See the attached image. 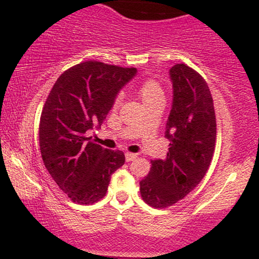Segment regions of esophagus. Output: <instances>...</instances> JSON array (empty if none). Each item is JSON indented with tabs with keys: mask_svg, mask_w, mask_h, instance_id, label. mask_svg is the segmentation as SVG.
<instances>
[{
	"mask_svg": "<svg viewBox=\"0 0 259 259\" xmlns=\"http://www.w3.org/2000/svg\"><path fill=\"white\" fill-rule=\"evenodd\" d=\"M136 157H138V154L136 153H130V152H126L125 153V159H126V162H130V160H134L136 158Z\"/></svg>",
	"mask_w": 259,
	"mask_h": 259,
	"instance_id": "obj_1",
	"label": "esophagus"
}]
</instances>
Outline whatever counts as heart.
Returning <instances> with one entry per match:
<instances>
[{"instance_id": "heart-1", "label": "heart", "mask_w": 259, "mask_h": 259, "mask_svg": "<svg viewBox=\"0 0 259 259\" xmlns=\"http://www.w3.org/2000/svg\"><path fill=\"white\" fill-rule=\"evenodd\" d=\"M139 94L145 106L151 105V103L154 102H158V101L164 102V90H163L162 85H160L156 79H145L139 86ZM119 103L120 97L117 96L114 99V102H113V106L118 107Z\"/></svg>"}]
</instances>
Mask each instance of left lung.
<instances>
[{
	"label": "left lung",
	"mask_w": 259,
	"mask_h": 259,
	"mask_svg": "<svg viewBox=\"0 0 259 259\" xmlns=\"http://www.w3.org/2000/svg\"><path fill=\"white\" fill-rule=\"evenodd\" d=\"M173 107L163 159L151 160L150 173L140 181V194L148 206L167 208L191 192L206 175L215 148L217 123L212 94L206 80L189 65L170 69Z\"/></svg>",
	"instance_id": "1"
}]
</instances>
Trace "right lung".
I'll return each instance as SVG.
<instances>
[{
    "label": "right lung",
    "mask_w": 259,
    "mask_h": 259,
    "mask_svg": "<svg viewBox=\"0 0 259 259\" xmlns=\"http://www.w3.org/2000/svg\"><path fill=\"white\" fill-rule=\"evenodd\" d=\"M136 74L99 61L73 65L61 74L41 112V157L59 189L73 202L92 204L106 196L111 175L125 162L124 152L95 144L88 132L101 126L118 91Z\"/></svg>",
    "instance_id": "right-lung-1"
}]
</instances>
